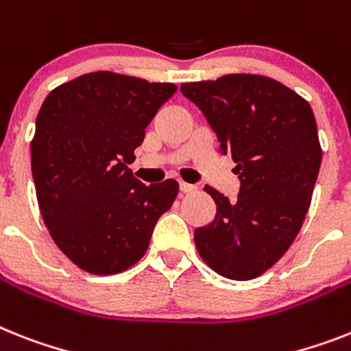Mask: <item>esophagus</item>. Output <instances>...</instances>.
<instances>
[{"label": "esophagus", "mask_w": 351, "mask_h": 351, "mask_svg": "<svg viewBox=\"0 0 351 351\" xmlns=\"http://www.w3.org/2000/svg\"><path fill=\"white\" fill-rule=\"evenodd\" d=\"M180 191H182V193H194V191H196V185L180 182Z\"/></svg>", "instance_id": "1"}]
</instances>
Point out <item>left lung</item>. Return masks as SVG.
<instances>
[{
	"label": "left lung",
	"instance_id": "left-lung-1",
	"mask_svg": "<svg viewBox=\"0 0 351 351\" xmlns=\"http://www.w3.org/2000/svg\"><path fill=\"white\" fill-rule=\"evenodd\" d=\"M180 90L203 112L241 180L235 199L205 187L216 217L194 230L196 250L221 276L252 280L289 250L311 207L321 166L314 112L267 76L226 75Z\"/></svg>",
	"mask_w": 351,
	"mask_h": 351
}]
</instances>
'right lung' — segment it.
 <instances>
[{
    "label": "right lung",
    "instance_id": "obj_1",
    "mask_svg": "<svg viewBox=\"0 0 351 351\" xmlns=\"http://www.w3.org/2000/svg\"><path fill=\"white\" fill-rule=\"evenodd\" d=\"M175 93L173 84L96 71L44 99L32 141L35 193L53 241L80 269L116 275L134 266L175 202V180L144 185L128 169Z\"/></svg>",
    "mask_w": 351,
    "mask_h": 351
}]
</instances>
